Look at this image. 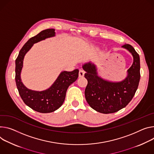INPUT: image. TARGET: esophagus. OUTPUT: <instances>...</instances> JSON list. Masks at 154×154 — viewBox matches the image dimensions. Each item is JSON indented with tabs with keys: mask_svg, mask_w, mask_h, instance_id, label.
I'll list each match as a JSON object with an SVG mask.
<instances>
[{
	"mask_svg": "<svg viewBox=\"0 0 154 154\" xmlns=\"http://www.w3.org/2000/svg\"><path fill=\"white\" fill-rule=\"evenodd\" d=\"M85 75V71L82 69L79 70V77H83Z\"/></svg>",
	"mask_w": 154,
	"mask_h": 154,
	"instance_id": "34e87169",
	"label": "esophagus"
}]
</instances>
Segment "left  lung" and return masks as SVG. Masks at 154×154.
Instances as JSON below:
<instances>
[{
	"label": "left lung",
	"mask_w": 154,
	"mask_h": 154,
	"mask_svg": "<svg viewBox=\"0 0 154 154\" xmlns=\"http://www.w3.org/2000/svg\"><path fill=\"white\" fill-rule=\"evenodd\" d=\"M123 48L133 57L127 77L121 82H110L97 75L96 65L88 62L83 65L88 84L85 90V99L90 106L103 114L114 113L127 106L133 99L140 80V58L134 48L129 44Z\"/></svg>",
	"instance_id": "8db88e82"
}]
</instances>
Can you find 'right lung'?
<instances>
[{"label": "right lung", "mask_w": 154, "mask_h": 154, "mask_svg": "<svg viewBox=\"0 0 154 154\" xmlns=\"http://www.w3.org/2000/svg\"><path fill=\"white\" fill-rule=\"evenodd\" d=\"M54 29H47L29 39L20 51L15 61V81L21 99L27 106L40 113H50L59 109L64 101L68 87L79 77L77 69L71 72L63 71L49 88L41 91L27 88L21 82V72L25 54L34 44L54 37Z\"/></svg>", "instance_id": "right-lung-1"}]
</instances>
